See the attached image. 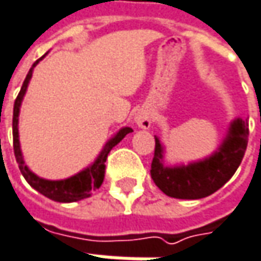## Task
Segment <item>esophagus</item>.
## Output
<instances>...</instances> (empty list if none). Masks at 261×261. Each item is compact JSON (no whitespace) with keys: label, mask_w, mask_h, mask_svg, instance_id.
<instances>
[{"label":"esophagus","mask_w":261,"mask_h":261,"mask_svg":"<svg viewBox=\"0 0 261 261\" xmlns=\"http://www.w3.org/2000/svg\"><path fill=\"white\" fill-rule=\"evenodd\" d=\"M151 119H152V115H151V110L148 107L139 109L135 113V116H134L135 125L138 127H141V129H148L151 126Z\"/></svg>","instance_id":"obj_1"}]
</instances>
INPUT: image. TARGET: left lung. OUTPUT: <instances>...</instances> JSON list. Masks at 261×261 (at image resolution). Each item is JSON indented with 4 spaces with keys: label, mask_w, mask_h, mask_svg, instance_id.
<instances>
[{
    "label": "left lung",
    "mask_w": 261,
    "mask_h": 261,
    "mask_svg": "<svg viewBox=\"0 0 261 261\" xmlns=\"http://www.w3.org/2000/svg\"><path fill=\"white\" fill-rule=\"evenodd\" d=\"M248 142V122L234 119L218 149L209 156L189 164L166 166V148L155 136V152L151 177L158 189L170 197L195 200L215 193L234 175L240 167Z\"/></svg>",
    "instance_id": "obj_1"
}]
</instances>
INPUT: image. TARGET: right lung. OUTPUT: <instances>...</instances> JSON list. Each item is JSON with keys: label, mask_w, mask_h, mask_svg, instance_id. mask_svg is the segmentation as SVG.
<instances>
[{"label": "right lung", "mask_w": 261, "mask_h": 261, "mask_svg": "<svg viewBox=\"0 0 261 261\" xmlns=\"http://www.w3.org/2000/svg\"><path fill=\"white\" fill-rule=\"evenodd\" d=\"M45 56H42L39 61H42ZM39 61H36L33 66L30 68L29 74L25 76L23 87L20 90V93L17 95L14 103V112H13V145H14V155L17 163H18V168L21 171V174L25 178V181L32 186L35 190H37L39 193H42L46 197L55 200V202H61V203H69V202H78L81 199H86L91 196V192H94L95 189H98L103 180H105L106 173V160L109 152L112 151V148L116 146L127 134L134 132L132 127L125 126L120 127L115 135L112 136L106 145L103 146V149L100 151V154L97 155L94 160V163H91L90 166L86 167L84 170H81L80 173L71 175L68 178L64 180H47V178H42L37 174H35L29 167L25 166L24 158H23V152L20 148V136H18V115H20V107L23 103L25 91L29 83L32 80L33 75V68H35Z\"/></svg>", "instance_id": "add662e5"}]
</instances>
